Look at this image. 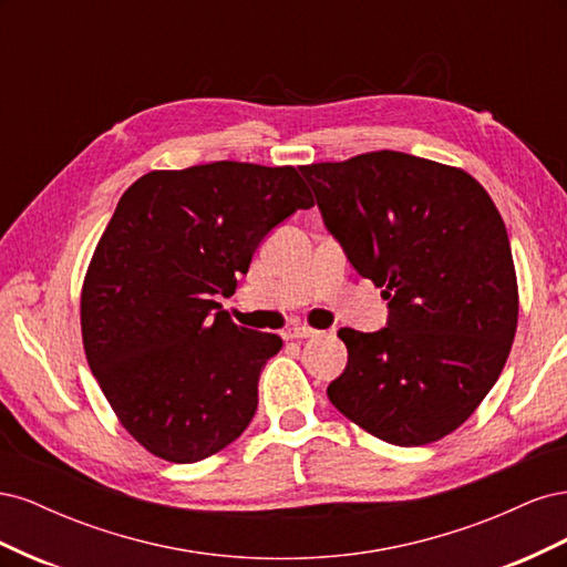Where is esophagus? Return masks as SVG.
Returning a JSON list of instances; mask_svg holds the SVG:
<instances>
[{
  "instance_id": "34e87169",
  "label": "esophagus",
  "mask_w": 567,
  "mask_h": 567,
  "mask_svg": "<svg viewBox=\"0 0 567 567\" xmlns=\"http://www.w3.org/2000/svg\"><path fill=\"white\" fill-rule=\"evenodd\" d=\"M315 336H317V331L307 329V326H296V329H288L284 333V338H288V340H302V338H315Z\"/></svg>"
}]
</instances>
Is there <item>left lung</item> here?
Returning <instances> with one entry per match:
<instances>
[{
	"label": "left lung",
	"instance_id": "left-lung-1",
	"mask_svg": "<svg viewBox=\"0 0 567 567\" xmlns=\"http://www.w3.org/2000/svg\"><path fill=\"white\" fill-rule=\"evenodd\" d=\"M352 267L383 288L388 326L340 329L331 404L367 433L421 447L466 421L499 379L518 326L504 219L468 173L400 151L300 167Z\"/></svg>",
	"mask_w": 567,
	"mask_h": 567
}]
</instances>
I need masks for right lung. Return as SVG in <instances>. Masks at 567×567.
Returning a JSON list of instances; mask_svg holds the SVG:
<instances>
[{
	"mask_svg": "<svg viewBox=\"0 0 567 567\" xmlns=\"http://www.w3.org/2000/svg\"><path fill=\"white\" fill-rule=\"evenodd\" d=\"M312 205L296 167L234 161L153 169L117 200L80 323L99 388L144 450L194 463L246 431L284 342L236 326L215 296H234L262 238Z\"/></svg>",
	"mask_w": 567,
	"mask_h": 567,
	"instance_id": "add662e5",
	"label": "right lung"
}]
</instances>
